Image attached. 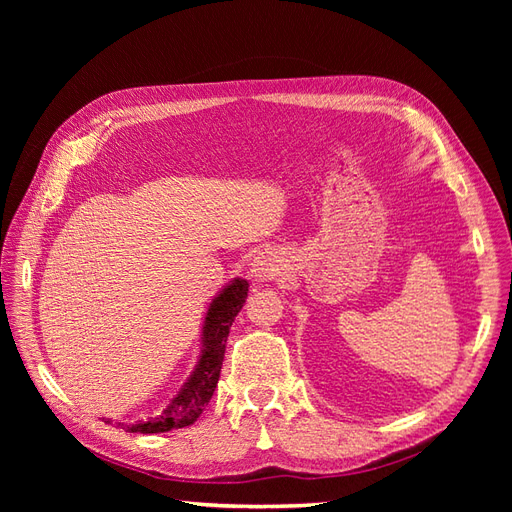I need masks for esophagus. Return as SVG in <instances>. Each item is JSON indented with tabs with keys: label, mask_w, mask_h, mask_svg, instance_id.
I'll list each match as a JSON object with an SVG mask.
<instances>
[{
	"label": "esophagus",
	"mask_w": 512,
	"mask_h": 512,
	"mask_svg": "<svg viewBox=\"0 0 512 512\" xmlns=\"http://www.w3.org/2000/svg\"><path fill=\"white\" fill-rule=\"evenodd\" d=\"M282 269H284V265H282L280 256L273 252H260L252 262L250 273L254 277V282L262 284V282L277 280V277L282 275Z\"/></svg>",
	"instance_id": "1"
}]
</instances>
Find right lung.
Returning a JSON list of instances; mask_svg holds the SVG:
<instances>
[{
    "label": "right lung",
    "instance_id": "right-lung-1",
    "mask_svg": "<svg viewBox=\"0 0 512 512\" xmlns=\"http://www.w3.org/2000/svg\"><path fill=\"white\" fill-rule=\"evenodd\" d=\"M247 288H250V284L241 280V277H235V280L220 290V294H215L207 309L203 335H200L198 363L190 378L183 382L177 397L170 399V404L162 410V414L151 418V421H138L136 425L117 423L119 427L130 433H164L196 423V418L203 414L205 406L209 404L215 386H218L226 339L232 322H235L247 299Z\"/></svg>",
    "mask_w": 512,
    "mask_h": 512
}]
</instances>
